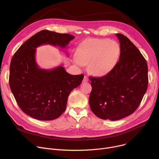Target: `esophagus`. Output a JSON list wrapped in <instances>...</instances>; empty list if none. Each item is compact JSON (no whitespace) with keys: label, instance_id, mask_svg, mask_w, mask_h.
<instances>
[{"label":"esophagus","instance_id":"obj_1","mask_svg":"<svg viewBox=\"0 0 159 159\" xmlns=\"http://www.w3.org/2000/svg\"><path fill=\"white\" fill-rule=\"evenodd\" d=\"M89 81V78L87 77V76H84V79H83V82H88Z\"/></svg>","mask_w":159,"mask_h":159}]
</instances>
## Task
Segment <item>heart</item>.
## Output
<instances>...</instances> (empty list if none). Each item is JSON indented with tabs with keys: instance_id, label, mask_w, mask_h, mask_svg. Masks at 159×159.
I'll return each instance as SVG.
<instances>
[{
	"instance_id": "1",
	"label": "heart",
	"mask_w": 159,
	"mask_h": 159,
	"mask_svg": "<svg viewBox=\"0 0 159 159\" xmlns=\"http://www.w3.org/2000/svg\"><path fill=\"white\" fill-rule=\"evenodd\" d=\"M120 56V46L116 41L91 38L84 40L79 45L74 61L80 66L89 63L90 73L104 76L114 69Z\"/></svg>"
}]
</instances>
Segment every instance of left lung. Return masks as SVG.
<instances>
[{
    "label": "left lung",
    "mask_w": 159,
    "mask_h": 159,
    "mask_svg": "<svg viewBox=\"0 0 159 159\" xmlns=\"http://www.w3.org/2000/svg\"><path fill=\"white\" fill-rule=\"evenodd\" d=\"M120 43V60L109 74L90 77L89 106L102 120L116 121L137 109L148 86V66L135 45L125 35L116 34Z\"/></svg>",
    "instance_id": "left-lung-1"
}]
</instances>
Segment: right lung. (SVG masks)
<instances>
[{
  "instance_id": "add662e5",
  "label": "right lung",
  "mask_w": 159,
  "mask_h": 159,
  "mask_svg": "<svg viewBox=\"0 0 159 159\" xmlns=\"http://www.w3.org/2000/svg\"><path fill=\"white\" fill-rule=\"evenodd\" d=\"M74 38L43 30L22 44L12 57L10 88L20 109L30 116L41 121L58 118L65 111L70 92L82 82L84 75L68 74L62 65L52 69H40L35 58L36 48L41 45L64 49Z\"/></svg>"
}]
</instances>
